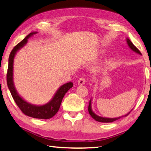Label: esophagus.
<instances>
[{"instance_id": "obj_1", "label": "esophagus", "mask_w": 151, "mask_h": 151, "mask_svg": "<svg viewBox=\"0 0 151 151\" xmlns=\"http://www.w3.org/2000/svg\"><path fill=\"white\" fill-rule=\"evenodd\" d=\"M85 82H86V79L82 77L78 80V85H83V84H84Z\"/></svg>"}]
</instances>
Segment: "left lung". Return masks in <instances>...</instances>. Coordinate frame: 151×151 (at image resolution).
I'll use <instances>...</instances> for the list:
<instances>
[{"instance_id":"8db88e82","label":"left lung","mask_w":151,"mask_h":151,"mask_svg":"<svg viewBox=\"0 0 151 151\" xmlns=\"http://www.w3.org/2000/svg\"><path fill=\"white\" fill-rule=\"evenodd\" d=\"M127 45H128L129 47L131 48V49L133 50L136 53H138L139 55H142L141 54V52H140V50H139L135 46L133 45V43L132 42L130 41V40L128 38H127ZM91 104H92V102H91V100L90 101V103H89V105H88V112L90 113V115H91V117L93 118L94 119L96 120V121L99 122H102V123H110V122H115L116 120L120 119V118L122 117H126L127 115H129V113L130 112H129L128 113H127L126 115H125L124 116H122V117H116V118H106V117H101V116H99L95 114V113L92 111V107H91Z\"/></svg>"}]
</instances>
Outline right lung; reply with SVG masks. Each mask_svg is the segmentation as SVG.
<instances>
[{
  "label": "right lung",
  "mask_w": 151,
  "mask_h": 151,
  "mask_svg": "<svg viewBox=\"0 0 151 151\" xmlns=\"http://www.w3.org/2000/svg\"><path fill=\"white\" fill-rule=\"evenodd\" d=\"M37 32H31L25 38L17 44L13 49L11 50L9 57V65L6 73V82L13 99L17 104L18 107L23 113L29 117L36 118V119H48L52 117L59 111L61 106L63 98L68 90L73 87L72 82H68L62 85L57 91L55 96L50 101L44 105H34L27 103L21 97L16 90L13 83V60L15 55L21 48H22L27 42V39Z\"/></svg>",
  "instance_id": "add662e5"
}]
</instances>
